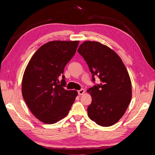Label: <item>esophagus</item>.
I'll use <instances>...</instances> for the list:
<instances>
[{"instance_id":"34e87169","label":"esophagus","mask_w":155,"mask_h":155,"mask_svg":"<svg viewBox=\"0 0 155 155\" xmlns=\"http://www.w3.org/2000/svg\"><path fill=\"white\" fill-rule=\"evenodd\" d=\"M84 92H85L84 89H83V88H82V89H81L80 91H78V94H79V95H82V94H83L84 93Z\"/></svg>"}]
</instances>
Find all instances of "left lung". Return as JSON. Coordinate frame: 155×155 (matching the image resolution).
Returning <instances> with one entry per match:
<instances>
[{
    "label": "left lung",
    "mask_w": 155,
    "mask_h": 155,
    "mask_svg": "<svg viewBox=\"0 0 155 155\" xmlns=\"http://www.w3.org/2000/svg\"><path fill=\"white\" fill-rule=\"evenodd\" d=\"M78 52L101 83L87 90L92 97L88 116L102 127L117 123L126 112L132 97V84L124 63L116 52L96 41H84Z\"/></svg>",
    "instance_id": "obj_1"
}]
</instances>
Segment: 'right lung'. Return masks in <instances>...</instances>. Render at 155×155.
<instances>
[{"label":"right lung","instance_id":"1","mask_svg":"<svg viewBox=\"0 0 155 155\" xmlns=\"http://www.w3.org/2000/svg\"><path fill=\"white\" fill-rule=\"evenodd\" d=\"M79 41H54L39 48L26 67L22 94L34 116L45 124L64 118L77 97V91L64 88L66 64L74 55ZM63 76L59 84V78Z\"/></svg>","mask_w":155,"mask_h":155}]
</instances>
